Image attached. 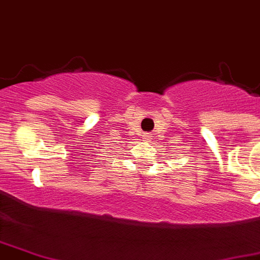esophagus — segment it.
I'll list each match as a JSON object with an SVG mask.
<instances>
[{
    "label": "esophagus",
    "mask_w": 260,
    "mask_h": 260,
    "mask_svg": "<svg viewBox=\"0 0 260 260\" xmlns=\"http://www.w3.org/2000/svg\"><path fill=\"white\" fill-rule=\"evenodd\" d=\"M144 139H146V140H150V139H151L150 134H144Z\"/></svg>",
    "instance_id": "obj_1"
}]
</instances>
